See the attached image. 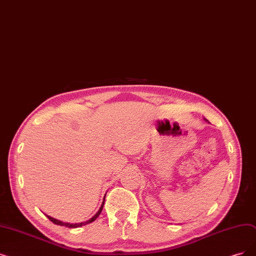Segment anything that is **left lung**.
Masks as SVG:
<instances>
[{"label":"left lung","mask_w":256,"mask_h":256,"mask_svg":"<svg viewBox=\"0 0 256 256\" xmlns=\"http://www.w3.org/2000/svg\"><path fill=\"white\" fill-rule=\"evenodd\" d=\"M205 120H206V119H205Z\"/></svg>","instance_id":"obj_1"}]
</instances>
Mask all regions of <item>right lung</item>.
Segmentation results:
<instances>
[{
  "label": "right lung",
  "instance_id": "add662e5",
  "mask_svg": "<svg viewBox=\"0 0 256 256\" xmlns=\"http://www.w3.org/2000/svg\"><path fill=\"white\" fill-rule=\"evenodd\" d=\"M104 201L102 202V206H100V208H99V210L97 211L96 212V214L93 216V218H91L90 220H86V222H82V223H77V224H70V223H64V222H62V220H56V218H51V216H47V218L52 222V223H54V224H56V225H60V226H66V227H68V228H77V227H82V226H84V225H86V224H90V223H92V222H94L98 216H99V214H102V208H104Z\"/></svg>",
  "mask_w": 256,
  "mask_h": 256
}]
</instances>
